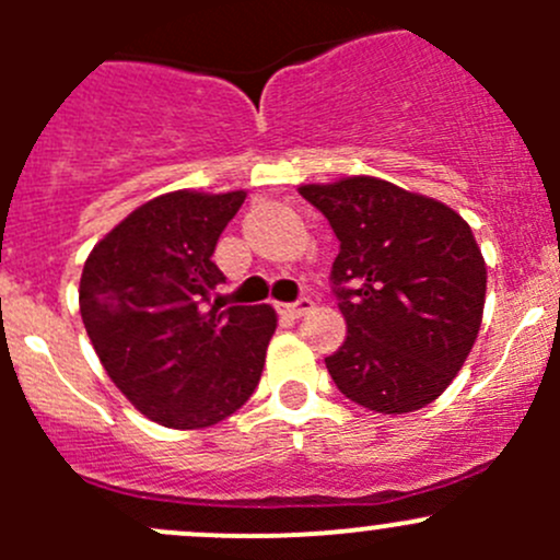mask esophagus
<instances>
[{"label":"esophagus","mask_w":560,"mask_h":560,"mask_svg":"<svg viewBox=\"0 0 560 560\" xmlns=\"http://www.w3.org/2000/svg\"><path fill=\"white\" fill-rule=\"evenodd\" d=\"M314 308V303L308 301V298H298L295 303H281L279 306V312L284 314V316H292V319H298V316H303V314H308Z\"/></svg>","instance_id":"34e87169"}]
</instances>
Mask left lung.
Returning a JSON list of instances; mask_svg holds the SVG:
<instances>
[{
  "label": "left lung",
  "instance_id": "left-lung-1",
  "mask_svg": "<svg viewBox=\"0 0 560 560\" xmlns=\"http://www.w3.org/2000/svg\"><path fill=\"white\" fill-rule=\"evenodd\" d=\"M338 238L330 281L347 338L325 358L336 387L382 415H406L447 389L485 306V259L444 202L369 175L301 186Z\"/></svg>",
  "mask_w": 560,
  "mask_h": 560
}]
</instances>
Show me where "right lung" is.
<instances>
[{"mask_svg":"<svg viewBox=\"0 0 560 560\" xmlns=\"http://www.w3.org/2000/svg\"><path fill=\"white\" fill-rule=\"evenodd\" d=\"M246 191H171L135 208L89 254L81 316L100 363L165 428H208L252 398L276 330L270 306L211 301L213 248Z\"/></svg>","mask_w":560,"mask_h":560,"instance_id":"add662e5","label":"right lung"}]
</instances>
